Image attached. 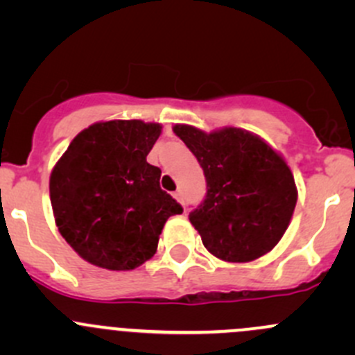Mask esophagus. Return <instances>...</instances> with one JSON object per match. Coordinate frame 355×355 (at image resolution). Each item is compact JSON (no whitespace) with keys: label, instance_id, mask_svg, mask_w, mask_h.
Wrapping results in <instances>:
<instances>
[{"label":"esophagus","instance_id":"esophagus-1","mask_svg":"<svg viewBox=\"0 0 355 355\" xmlns=\"http://www.w3.org/2000/svg\"><path fill=\"white\" fill-rule=\"evenodd\" d=\"M173 198L177 199L178 202H184V199H182V192H180V191H177V192H175V194H173Z\"/></svg>","mask_w":355,"mask_h":355}]
</instances>
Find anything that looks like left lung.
Wrapping results in <instances>:
<instances>
[{
	"label": "left lung",
	"instance_id": "8db88e82",
	"mask_svg": "<svg viewBox=\"0 0 355 355\" xmlns=\"http://www.w3.org/2000/svg\"><path fill=\"white\" fill-rule=\"evenodd\" d=\"M173 132L206 177V199L189 216L204 247L227 263H249L270 252L287 232L297 204L285 157L244 128L207 134L177 123Z\"/></svg>",
	"mask_w": 355,
	"mask_h": 355
}]
</instances>
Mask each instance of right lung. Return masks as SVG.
Returning a JSON list of instances; mask_svg holds the SVG:
<instances>
[{
    "mask_svg": "<svg viewBox=\"0 0 355 355\" xmlns=\"http://www.w3.org/2000/svg\"><path fill=\"white\" fill-rule=\"evenodd\" d=\"M159 123L108 120L70 142L49 177L56 227L94 266L135 270L156 254L161 230L182 206L161 191V170L146 161Z\"/></svg>",
    "mask_w": 355,
    "mask_h": 355,
    "instance_id": "obj_1",
    "label": "right lung"
}]
</instances>
